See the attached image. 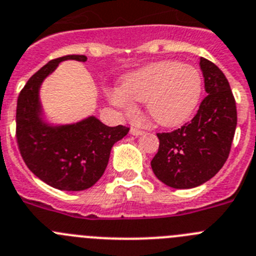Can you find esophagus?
I'll use <instances>...</instances> for the list:
<instances>
[{"label":"esophagus","mask_w":256,"mask_h":256,"mask_svg":"<svg viewBox=\"0 0 256 256\" xmlns=\"http://www.w3.org/2000/svg\"><path fill=\"white\" fill-rule=\"evenodd\" d=\"M130 132L131 135H134V136H139V135H142V134H144V131L140 130V128H131Z\"/></svg>","instance_id":"esophagus-1"}]
</instances>
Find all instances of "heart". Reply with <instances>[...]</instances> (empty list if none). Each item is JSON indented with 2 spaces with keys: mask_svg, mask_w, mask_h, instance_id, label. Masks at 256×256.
Instances as JSON below:
<instances>
[{
  "mask_svg": "<svg viewBox=\"0 0 256 256\" xmlns=\"http://www.w3.org/2000/svg\"><path fill=\"white\" fill-rule=\"evenodd\" d=\"M199 71L181 62L164 61L142 68L124 82V90L112 92V102L128 114L132 100L146 103V110L158 125L177 126L194 114L202 96Z\"/></svg>",
  "mask_w": 256,
  "mask_h": 256,
  "instance_id": "1",
  "label": "heart"
}]
</instances>
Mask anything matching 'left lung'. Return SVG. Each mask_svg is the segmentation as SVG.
I'll return each mask as SVG.
<instances>
[{
	"label": "left lung",
	"instance_id": "1",
	"mask_svg": "<svg viewBox=\"0 0 256 256\" xmlns=\"http://www.w3.org/2000/svg\"><path fill=\"white\" fill-rule=\"evenodd\" d=\"M204 88L191 121L171 132H158L160 148L152 160L154 174L174 188H196L220 171L231 150L237 125L234 96L224 74L206 58H200Z\"/></svg>",
	"mask_w": 256,
	"mask_h": 256
}]
</instances>
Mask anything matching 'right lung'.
<instances>
[{"label": "right lung", "mask_w": 256, "mask_h": 256, "mask_svg": "<svg viewBox=\"0 0 256 256\" xmlns=\"http://www.w3.org/2000/svg\"><path fill=\"white\" fill-rule=\"evenodd\" d=\"M86 61L82 54L50 60L22 89L16 106V142L28 168L52 188L66 191L89 188L102 177L114 144L130 128H110L96 117L75 125L50 128L40 121L38 92L43 79L61 61Z\"/></svg>", "instance_id": "add662e5"}]
</instances>
